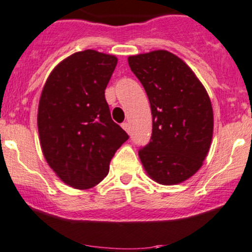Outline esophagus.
I'll return each mask as SVG.
<instances>
[{"label":"esophagus","mask_w":252,"mask_h":252,"mask_svg":"<svg viewBox=\"0 0 252 252\" xmlns=\"http://www.w3.org/2000/svg\"><path fill=\"white\" fill-rule=\"evenodd\" d=\"M122 128H123L124 130L126 131V133H129V130H130V128H129V124L128 123H123V124H122Z\"/></svg>","instance_id":"1"}]
</instances>
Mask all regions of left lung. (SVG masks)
I'll return each mask as SVG.
<instances>
[{
	"label": "left lung",
	"instance_id": "8db88e82",
	"mask_svg": "<svg viewBox=\"0 0 252 252\" xmlns=\"http://www.w3.org/2000/svg\"><path fill=\"white\" fill-rule=\"evenodd\" d=\"M129 67L144 86L152 114V135L139 157L152 180L175 185L204 163L213 135V110L191 68L166 50L129 56Z\"/></svg>",
	"mask_w": 252,
	"mask_h": 252
}]
</instances>
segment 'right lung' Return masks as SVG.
Returning a JSON list of instances; mask_svg holds the SVG:
<instances>
[{
  "label": "right lung",
  "instance_id": "1",
  "mask_svg": "<svg viewBox=\"0 0 252 252\" xmlns=\"http://www.w3.org/2000/svg\"><path fill=\"white\" fill-rule=\"evenodd\" d=\"M116 56L85 50L58 63L48 75L37 110L40 145L48 166L69 187L97 185L108 174L128 134L111 118L105 90Z\"/></svg>",
  "mask_w": 252,
  "mask_h": 252
}]
</instances>
